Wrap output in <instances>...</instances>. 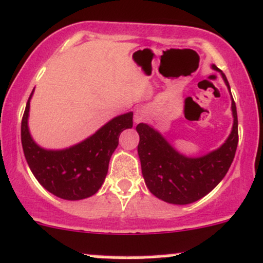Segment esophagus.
I'll return each instance as SVG.
<instances>
[{"label":"esophagus","instance_id":"obj_1","mask_svg":"<svg viewBox=\"0 0 263 263\" xmlns=\"http://www.w3.org/2000/svg\"><path fill=\"white\" fill-rule=\"evenodd\" d=\"M144 118H145V114H144V111L141 110V109H138V110L135 111V116H134L135 123H140L141 120H144Z\"/></svg>","mask_w":263,"mask_h":263}]
</instances>
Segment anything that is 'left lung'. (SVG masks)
I'll return each instance as SVG.
<instances>
[{
    "mask_svg": "<svg viewBox=\"0 0 263 263\" xmlns=\"http://www.w3.org/2000/svg\"><path fill=\"white\" fill-rule=\"evenodd\" d=\"M211 68L220 73L231 94L226 76L215 64H211ZM231 111L234 123L225 143L201 156L181 154L152 125L138 124L141 173L153 195L174 205H187L208 195L219 185L231 166L238 143L237 111L232 96Z\"/></svg>",
    "mask_w": 263,
    "mask_h": 263,
    "instance_id": "left-lung-1",
    "label": "left lung"
}]
</instances>
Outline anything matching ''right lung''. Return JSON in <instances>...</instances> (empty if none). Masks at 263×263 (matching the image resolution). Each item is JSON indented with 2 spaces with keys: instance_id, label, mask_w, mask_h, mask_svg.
I'll return each instance as SVG.
<instances>
[{
  "instance_id": "obj_1",
  "label": "right lung",
  "mask_w": 263,
  "mask_h": 263,
  "mask_svg": "<svg viewBox=\"0 0 263 263\" xmlns=\"http://www.w3.org/2000/svg\"><path fill=\"white\" fill-rule=\"evenodd\" d=\"M21 124V141L34 178L47 191L63 200L90 197L104 182L109 160L119 144L120 133L133 128V111L113 118L94 134L66 149H44L29 133V103Z\"/></svg>"
}]
</instances>
